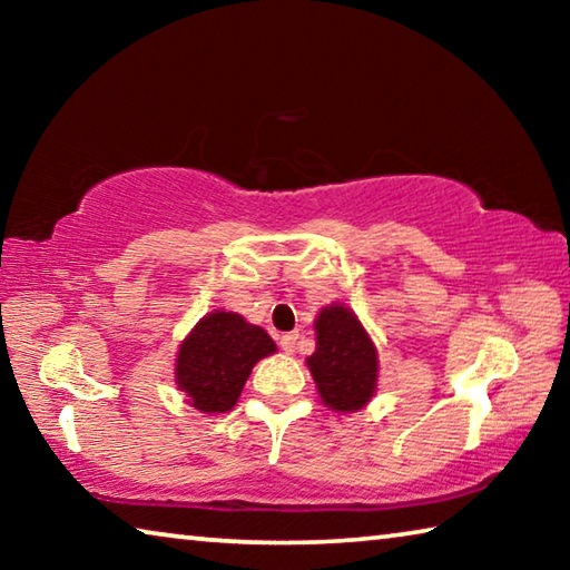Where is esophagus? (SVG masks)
Wrapping results in <instances>:
<instances>
[{
  "label": "esophagus",
  "mask_w": 570,
  "mask_h": 570,
  "mask_svg": "<svg viewBox=\"0 0 570 570\" xmlns=\"http://www.w3.org/2000/svg\"><path fill=\"white\" fill-rule=\"evenodd\" d=\"M296 340H298V334H296V332H292V334H282V340H278V344H282V350H284L286 354H292V352L296 350Z\"/></svg>",
  "instance_id": "obj_1"
}]
</instances>
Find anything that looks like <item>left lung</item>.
<instances>
[{
	"mask_svg": "<svg viewBox=\"0 0 570 570\" xmlns=\"http://www.w3.org/2000/svg\"><path fill=\"white\" fill-rule=\"evenodd\" d=\"M316 350L308 356V372L320 397L334 412H356L377 390V346L352 308L324 306L314 322Z\"/></svg>",
	"mask_w": 570,
	"mask_h": 570,
	"instance_id": "1",
	"label": "left lung"
}]
</instances>
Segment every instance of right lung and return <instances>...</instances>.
<instances>
[{
    "label": "right lung",
    "instance_id": "1",
    "mask_svg": "<svg viewBox=\"0 0 570 570\" xmlns=\"http://www.w3.org/2000/svg\"><path fill=\"white\" fill-rule=\"evenodd\" d=\"M276 344L262 326L216 308L183 340L176 360V384L188 404L206 414L234 410L240 390L258 360L274 354Z\"/></svg>",
    "mask_w": 570,
    "mask_h": 570
}]
</instances>
